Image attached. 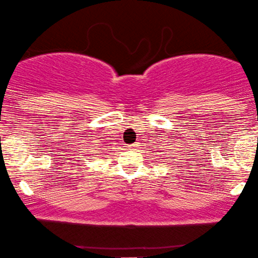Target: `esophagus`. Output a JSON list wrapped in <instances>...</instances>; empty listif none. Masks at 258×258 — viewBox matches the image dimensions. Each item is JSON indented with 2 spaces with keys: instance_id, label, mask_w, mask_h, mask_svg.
Segmentation results:
<instances>
[{
  "instance_id": "34e87169",
  "label": "esophagus",
  "mask_w": 258,
  "mask_h": 258,
  "mask_svg": "<svg viewBox=\"0 0 258 258\" xmlns=\"http://www.w3.org/2000/svg\"><path fill=\"white\" fill-rule=\"evenodd\" d=\"M137 146H138L137 144H135V145H132V149H135V147H137Z\"/></svg>"
}]
</instances>
